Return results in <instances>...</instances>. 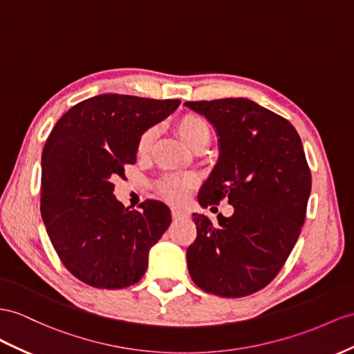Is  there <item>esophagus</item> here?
Listing matches in <instances>:
<instances>
[{"label":"esophagus","mask_w":354,"mask_h":354,"mask_svg":"<svg viewBox=\"0 0 354 354\" xmlns=\"http://www.w3.org/2000/svg\"><path fill=\"white\" fill-rule=\"evenodd\" d=\"M185 216H188V214L183 209H178V207H174L171 209V218L174 220H180V218H185Z\"/></svg>","instance_id":"1"}]
</instances>
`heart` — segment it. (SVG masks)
Returning <instances> with one entry per match:
<instances>
[{
  "mask_svg": "<svg viewBox=\"0 0 354 354\" xmlns=\"http://www.w3.org/2000/svg\"><path fill=\"white\" fill-rule=\"evenodd\" d=\"M175 130L189 148H196L197 145L209 142L211 127L203 116L197 113L180 115L175 122ZM157 130L153 127L143 130L136 142V152L138 156H148L156 140ZM197 178L192 174H169L157 180V192L167 202L179 203L188 196V193L196 187Z\"/></svg>",
  "mask_w": 354,
  "mask_h": 354,
  "instance_id": "b5f03b06",
  "label": "heart"
}]
</instances>
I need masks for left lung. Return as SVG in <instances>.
<instances>
[{"instance_id": "8db88e82", "label": "left lung", "mask_w": 354, "mask_h": 354, "mask_svg": "<svg viewBox=\"0 0 354 354\" xmlns=\"http://www.w3.org/2000/svg\"><path fill=\"white\" fill-rule=\"evenodd\" d=\"M220 136V160L198 193L203 207L227 198L218 225L193 214L189 277L207 293L243 297L274 279L301 234L311 193L302 142L286 118L248 98L187 102ZM214 209V207H212Z\"/></svg>"}]
</instances>
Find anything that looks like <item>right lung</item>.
<instances>
[{
	"label": "right lung",
	"instance_id": "right-lung-1",
	"mask_svg": "<svg viewBox=\"0 0 354 354\" xmlns=\"http://www.w3.org/2000/svg\"><path fill=\"white\" fill-rule=\"evenodd\" d=\"M179 100L102 94L62 115L41 153L40 211L49 239L70 274L97 288L138 283L148 252L171 223L161 202L130 211L113 196V180L136 162V142Z\"/></svg>",
	"mask_w": 354,
	"mask_h": 354
}]
</instances>
